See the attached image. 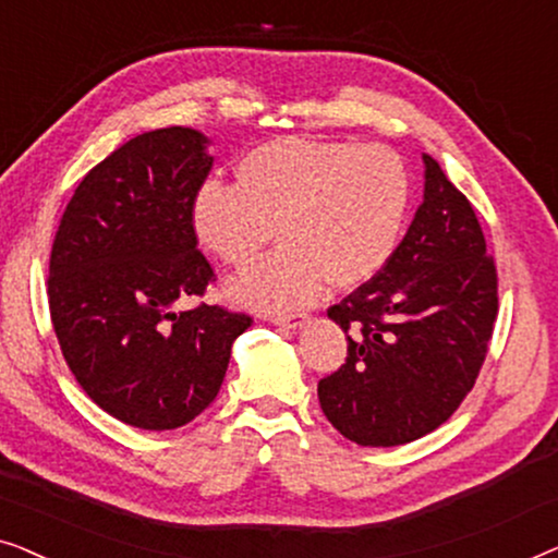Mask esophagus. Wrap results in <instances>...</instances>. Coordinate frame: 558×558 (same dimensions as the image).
I'll use <instances>...</instances> for the list:
<instances>
[{
  "label": "esophagus",
  "instance_id": "esophagus-1",
  "mask_svg": "<svg viewBox=\"0 0 558 558\" xmlns=\"http://www.w3.org/2000/svg\"><path fill=\"white\" fill-rule=\"evenodd\" d=\"M269 319L279 327H302L307 323V315H271Z\"/></svg>",
  "mask_w": 558,
  "mask_h": 558
}]
</instances>
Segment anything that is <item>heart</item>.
Wrapping results in <instances>:
<instances>
[{"instance_id": "obj_1", "label": "heart", "mask_w": 558, "mask_h": 558, "mask_svg": "<svg viewBox=\"0 0 558 558\" xmlns=\"http://www.w3.org/2000/svg\"><path fill=\"white\" fill-rule=\"evenodd\" d=\"M407 165L386 147L281 136L235 165V185H201L190 223L231 269H246L277 231L281 248L235 281L262 310L315 302L325 284L355 289L388 264L409 213Z\"/></svg>"}]
</instances>
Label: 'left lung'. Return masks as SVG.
<instances>
[{"mask_svg":"<svg viewBox=\"0 0 558 558\" xmlns=\"http://www.w3.org/2000/svg\"><path fill=\"white\" fill-rule=\"evenodd\" d=\"M407 235L371 281L327 310L348 357L319 378L327 422L361 447H396L447 422L472 391L498 317V269L472 203L424 155Z\"/></svg>","mask_w":558,"mask_h":558,"instance_id":"obj_1","label":"left lung"}]
</instances>
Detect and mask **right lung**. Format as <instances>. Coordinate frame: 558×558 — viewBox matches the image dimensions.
<instances>
[{
    "mask_svg": "<svg viewBox=\"0 0 558 558\" xmlns=\"http://www.w3.org/2000/svg\"><path fill=\"white\" fill-rule=\"evenodd\" d=\"M195 129L144 132L98 162L50 251L48 304L68 368L119 422L178 429L210 407L254 317L201 300L216 271L190 223L213 167Z\"/></svg>",
    "mask_w": 558,
    "mask_h": 558,
    "instance_id": "right-lung-1",
    "label": "right lung"
}]
</instances>
